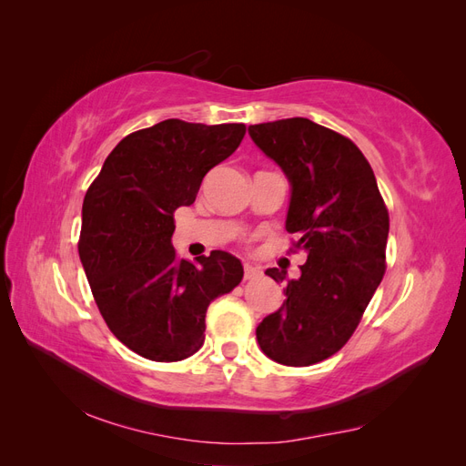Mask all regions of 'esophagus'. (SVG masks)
<instances>
[{
    "instance_id": "esophagus-1",
    "label": "esophagus",
    "mask_w": 466,
    "mask_h": 466,
    "mask_svg": "<svg viewBox=\"0 0 466 466\" xmlns=\"http://www.w3.org/2000/svg\"><path fill=\"white\" fill-rule=\"evenodd\" d=\"M260 276V268L257 264L245 262V279H255Z\"/></svg>"
}]
</instances>
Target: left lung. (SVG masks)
<instances>
[{"label": "left lung", "mask_w": 466, "mask_h": 466, "mask_svg": "<svg viewBox=\"0 0 466 466\" xmlns=\"http://www.w3.org/2000/svg\"><path fill=\"white\" fill-rule=\"evenodd\" d=\"M257 147L289 180L286 229L305 250L301 276L268 268L286 281V301L262 319L264 354L305 368L336 354L354 334L385 274L389 211L373 168L351 139L309 118L248 126Z\"/></svg>", "instance_id": "8db88e82"}]
</instances>
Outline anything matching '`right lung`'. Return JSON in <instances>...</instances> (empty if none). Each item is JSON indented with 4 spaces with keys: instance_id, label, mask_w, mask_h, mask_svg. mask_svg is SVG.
<instances>
[{
    "instance_id": "obj_1",
    "label": "right lung",
    "mask_w": 466,
    "mask_h": 466,
    "mask_svg": "<svg viewBox=\"0 0 466 466\" xmlns=\"http://www.w3.org/2000/svg\"><path fill=\"white\" fill-rule=\"evenodd\" d=\"M245 124L168 118L110 151L81 209L79 258L110 332L137 356L180 361L204 344L208 305L243 279L225 250L198 262L173 248L175 209L190 206L211 167L225 161Z\"/></svg>"
}]
</instances>
